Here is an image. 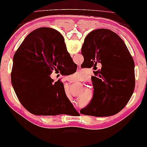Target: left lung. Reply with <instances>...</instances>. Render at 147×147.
<instances>
[{
  "label": "left lung",
  "mask_w": 147,
  "mask_h": 147,
  "mask_svg": "<svg viewBox=\"0 0 147 147\" xmlns=\"http://www.w3.org/2000/svg\"><path fill=\"white\" fill-rule=\"evenodd\" d=\"M82 54L89 68L98 63L101 68L91 77L93 98L80 113L95 117L117 114L129 102L135 86V65L127 46L114 32L97 29L85 38Z\"/></svg>",
  "instance_id": "left-lung-1"
}]
</instances>
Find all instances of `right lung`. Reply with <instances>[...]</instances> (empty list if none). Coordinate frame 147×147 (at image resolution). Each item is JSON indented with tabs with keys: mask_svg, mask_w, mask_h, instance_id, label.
Here are the masks:
<instances>
[{
	"mask_svg": "<svg viewBox=\"0 0 147 147\" xmlns=\"http://www.w3.org/2000/svg\"><path fill=\"white\" fill-rule=\"evenodd\" d=\"M77 67L62 35L51 28H40L27 36L14 54L12 84L20 103L31 113L75 115L79 113L67 98L63 83L54 82L50 75L61 69L74 74Z\"/></svg>",
	"mask_w": 147,
	"mask_h": 147,
	"instance_id": "obj_1",
	"label": "right lung"
}]
</instances>
